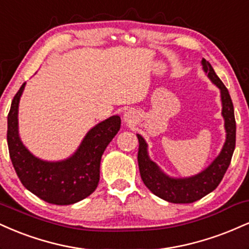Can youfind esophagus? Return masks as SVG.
Wrapping results in <instances>:
<instances>
[{
    "mask_svg": "<svg viewBox=\"0 0 249 249\" xmlns=\"http://www.w3.org/2000/svg\"><path fill=\"white\" fill-rule=\"evenodd\" d=\"M136 119H137L136 113L134 112V110H131V109L127 110V112L124 114V121L125 122V124H134V122L136 121Z\"/></svg>",
    "mask_w": 249,
    "mask_h": 249,
    "instance_id": "34e87169",
    "label": "esophagus"
}]
</instances>
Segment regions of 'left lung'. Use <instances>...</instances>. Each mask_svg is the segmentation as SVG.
<instances>
[{
	"label": "left lung",
	"instance_id": "1",
	"mask_svg": "<svg viewBox=\"0 0 249 249\" xmlns=\"http://www.w3.org/2000/svg\"><path fill=\"white\" fill-rule=\"evenodd\" d=\"M201 66L207 78L220 90L221 98V115L225 121L226 140L221 151L213 160V162L199 174L190 177H171L165 174L154 160H150L148 154V144L145 140L136 134L139 139V168L141 178L144 185L157 197L162 198L169 203L189 204L194 203L205 197L212 192L223 179L225 172L229 169L232 155L235 149V118L234 108L231 99L229 89L225 87L223 81L215 74L214 70L206 59H201Z\"/></svg>",
	"mask_w": 249,
	"mask_h": 249
}]
</instances>
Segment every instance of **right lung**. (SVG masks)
<instances>
[{
    "instance_id": "obj_1",
    "label": "right lung",
    "mask_w": 249,
    "mask_h": 249,
    "mask_svg": "<svg viewBox=\"0 0 249 249\" xmlns=\"http://www.w3.org/2000/svg\"><path fill=\"white\" fill-rule=\"evenodd\" d=\"M25 84L14 96L8 114L7 141L15 171L23 185L40 199L55 205L78 203L98 186L101 156L120 130L121 119L113 115L95 124L67 159L40 160L23 144L18 133V105Z\"/></svg>"
}]
</instances>
